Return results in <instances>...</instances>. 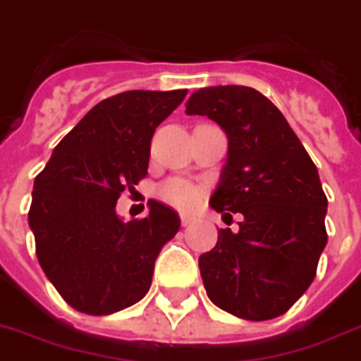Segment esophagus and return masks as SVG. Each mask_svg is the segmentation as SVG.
Masks as SVG:
<instances>
[{"instance_id":"1","label":"esophagus","mask_w":361,"mask_h":361,"mask_svg":"<svg viewBox=\"0 0 361 361\" xmlns=\"http://www.w3.org/2000/svg\"><path fill=\"white\" fill-rule=\"evenodd\" d=\"M180 222H183V226H190L192 222H194V216L183 215V216H180Z\"/></svg>"}]
</instances>
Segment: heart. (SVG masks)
<instances>
[{"label": "heart", "mask_w": 361, "mask_h": 361, "mask_svg": "<svg viewBox=\"0 0 361 361\" xmlns=\"http://www.w3.org/2000/svg\"><path fill=\"white\" fill-rule=\"evenodd\" d=\"M158 197L178 211H192L202 200V192L190 180L169 178L158 188Z\"/></svg>", "instance_id": "obj_1"}]
</instances>
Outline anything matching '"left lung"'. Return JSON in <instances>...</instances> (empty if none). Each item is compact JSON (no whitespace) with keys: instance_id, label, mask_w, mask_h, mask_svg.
<instances>
[{"instance_id":"8db88e82","label":"left lung","mask_w":361,"mask_h":361,"mask_svg":"<svg viewBox=\"0 0 361 361\" xmlns=\"http://www.w3.org/2000/svg\"><path fill=\"white\" fill-rule=\"evenodd\" d=\"M186 114L207 116L226 133L228 158L209 205L243 215L238 232L221 228L200 257L207 297L238 318H278L312 283L327 243L318 169L283 114L255 89L203 87Z\"/></svg>"}]
</instances>
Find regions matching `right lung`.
I'll use <instances>...</instances> for the list:
<instances>
[{
  "instance_id": "obj_1",
  "label": "right lung",
  "mask_w": 361,
  "mask_h": 361,
  "mask_svg": "<svg viewBox=\"0 0 361 361\" xmlns=\"http://www.w3.org/2000/svg\"><path fill=\"white\" fill-rule=\"evenodd\" d=\"M186 93L126 91L100 100L34 180L28 224L37 261L80 312L106 316L139 302L159 251L180 228L177 211L156 200L146 219L129 222L116 202L146 177L154 131Z\"/></svg>"
}]
</instances>
